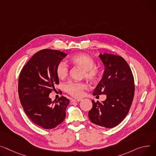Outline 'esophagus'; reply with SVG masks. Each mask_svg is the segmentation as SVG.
Instances as JSON below:
<instances>
[{"label":"esophagus","mask_w":156,"mask_h":156,"mask_svg":"<svg viewBox=\"0 0 156 156\" xmlns=\"http://www.w3.org/2000/svg\"><path fill=\"white\" fill-rule=\"evenodd\" d=\"M71 101H72V102L73 101H76V102H80L81 101V99H72V100H71Z\"/></svg>","instance_id":"esophagus-1"}]
</instances>
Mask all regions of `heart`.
<instances>
[{
  "instance_id": "obj_1",
  "label": "heart",
  "mask_w": 156,
  "mask_h": 156,
  "mask_svg": "<svg viewBox=\"0 0 156 156\" xmlns=\"http://www.w3.org/2000/svg\"><path fill=\"white\" fill-rule=\"evenodd\" d=\"M69 61L83 69V76L87 80L94 82L101 75V71L95 66V61L90 56L84 53H78L72 56ZM56 73L60 80L65 79L68 74V67L63 62H60L56 66ZM65 90L74 97L79 98L83 95L84 90L87 88L84 83L69 81L65 86Z\"/></svg>"
}]
</instances>
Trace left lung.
<instances>
[{
  "label": "left lung",
  "instance_id": "8db88e82",
  "mask_svg": "<svg viewBox=\"0 0 156 156\" xmlns=\"http://www.w3.org/2000/svg\"><path fill=\"white\" fill-rule=\"evenodd\" d=\"M99 56L105 71L93 94H106V99L102 103L92 100L88 117L96 125L112 128L118 125L129 111L134 94V76L129 65L121 56L109 53Z\"/></svg>",
  "mask_w": 156,
  "mask_h": 156
}]
</instances>
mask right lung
I'll return each mask as SVG.
<instances>
[{"label": "right lung", "mask_w": 156, "mask_h": 156, "mask_svg": "<svg viewBox=\"0 0 156 156\" xmlns=\"http://www.w3.org/2000/svg\"><path fill=\"white\" fill-rule=\"evenodd\" d=\"M66 55L56 50H41L32 56L19 75L18 92L25 114L46 129L56 127L66 116L68 99L62 96L52 101L49 94L59 84L56 66Z\"/></svg>", "instance_id": "right-lung-1"}]
</instances>
